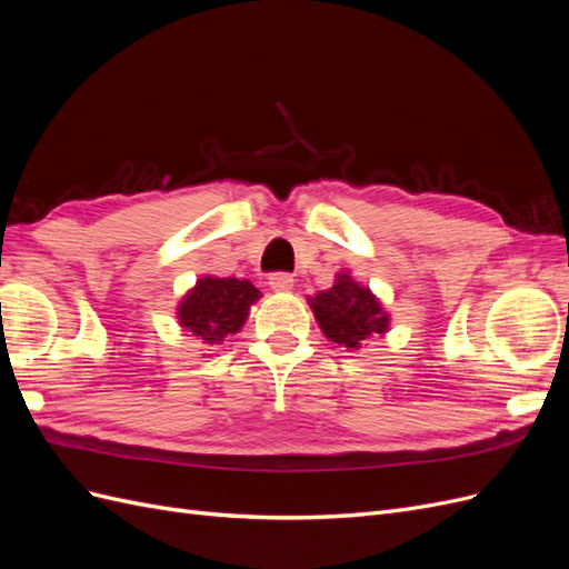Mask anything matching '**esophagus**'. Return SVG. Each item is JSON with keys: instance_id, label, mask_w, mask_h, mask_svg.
Returning a JSON list of instances; mask_svg holds the SVG:
<instances>
[{"instance_id": "1", "label": "esophagus", "mask_w": 569, "mask_h": 569, "mask_svg": "<svg viewBox=\"0 0 569 569\" xmlns=\"http://www.w3.org/2000/svg\"><path fill=\"white\" fill-rule=\"evenodd\" d=\"M268 284L272 291H289L295 287V278L289 272H272L268 278Z\"/></svg>"}]
</instances>
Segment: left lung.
<instances>
[{"mask_svg": "<svg viewBox=\"0 0 569 569\" xmlns=\"http://www.w3.org/2000/svg\"><path fill=\"white\" fill-rule=\"evenodd\" d=\"M311 308L325 337L347 349L387 332L389 318L368 287H360L349 274H339L335 287L318 291Z\"/></svg>", "mask_w": 569, "mask_h": 569, "instance_id": "left-lung-1", "label": "left lung"}]
</instances>
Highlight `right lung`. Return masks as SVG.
Returning a JSON list of instances; mask_svg holds the SVG:
<instances>
[{
    "label": "right lung",
    "mask_w": 569,
    "mask_h": 569,
    "mask_svg": "<svg viewBox=\"0 0 569 569\" xmlns=\"http://www.w3.org/2000/svg\"><path fill=\"white\" fill-rule=\"evenodd\" d=\"M258 297L261 291L249 280L201 278L180 303L178 318L187 332L213 351L226 337L239 332L249 316V306Z\"/></svg>",
    "instance_id": "1"
}]
</instances>
